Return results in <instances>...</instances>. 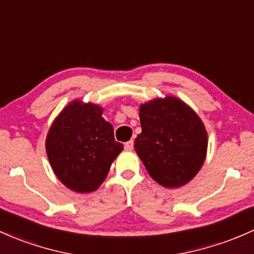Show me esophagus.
Here are the masks:
<instances>
[{
  "label": "esophagus",
  "instance_id": "obj_1",
  "mask_svg": "<svg viewBox=\"0 0 254 254\" xmlns=\"http://www.w3.org/2000/svg\"><path fill=\"white\" fill-rule=\"evenodd\" d=\"M124 148L127 149V150H132V148H133V141L131 140V141L127 142V143L124 144Z\"/></svg>",
  "mask_w": 254,
  "mask_h": 254
}]
</instances>
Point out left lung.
<instances>
[{
    "mask_svg": "<svg viewBox=\"0 0 254 254\" xmlns=\"http://www.w3.org/2000/svg\"><path fill=\"white\" fill-rule=\"evenodd\" d=\"M138 114L142 132L135 150L149 176L165 188L190 182L207 154V131L200 117L172 95L141 104Z\"/></svg>",
    "mask_w": 254,
    "mask_h": 254,
    "instance_id": "obj_1",
    "label": "left lung"
}]
</instances>
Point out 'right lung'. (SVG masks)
I'll return each mask as SVG.
<instances>
[{"instance_id": "1", "label": "right lung", "mask_w": 254, "mask_h": 254, "mask_svg": "<svg viewBox=\"0 0 254 254\" xmlns=\"http://www.w3.org/2000/svg\"><path fill=\"white\" fill-rule=\"evenodd\" d=\"M102 112L100 105L72 100L47 133L50 166L58 180L76 193L95 191L124 148L114 140L112 124Z\"/></svg>"}]
</instances>
